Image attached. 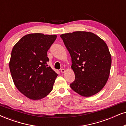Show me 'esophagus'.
Returning <instances> with one entry per match:
<instances>
[{"mask_svg": "<svg viewBox=\"0 0 126 126\" xmlns=\"http://www.w3.org/2000/svg\"><path fill=\"white\" fill-rule=\"evenodd\" d=\"M64 71H65V70L64 69V68H62V69H60V72H61L62 73H64Z\"/></svg>", "mask_w": 126, "mask_h": 126, "instance_id": "obj_1", "label": "esophagus"}]
</instances>
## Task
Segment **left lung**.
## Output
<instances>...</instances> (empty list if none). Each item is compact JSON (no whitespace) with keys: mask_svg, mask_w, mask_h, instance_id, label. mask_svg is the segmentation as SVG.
Wrapping results in <instances>:
<instances>
[{"mask_svg":"<svg viewBox=\"0 0 126 126\" xmlns=\"http://www.w3.org/2000/svg\"><path fill=\"white\" fill-rule=\"evenodd\" d=\"M71 58L73 91L84 96L99 92L107 82L112 59L107 45L92 32L76 31L60 35Z\"/></svg>","mask_w":126,"mask_h":126,"instance_id":"1","label":"left lung"}]
</instances>
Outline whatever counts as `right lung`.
I'll list each match as a JSON object with an SVG mask.
<instances>
[{"instance_id": "1", "label": "right lung", "mask_w": 126, "mask_h": 126, "mask_svg": "<svg viewBox=\"0 0 126 126\" xmlns=\"http://www.w3.org/2000/svg\"><path fill=\"white\" fill-rule=\"evenodd\" d=\"M56 37L40 33L28 34L12 49L9 67L13 80L19 91L27 98L40 99L53 89L58 74L47 64V52Z\"/></svg>"}]
</instances>
